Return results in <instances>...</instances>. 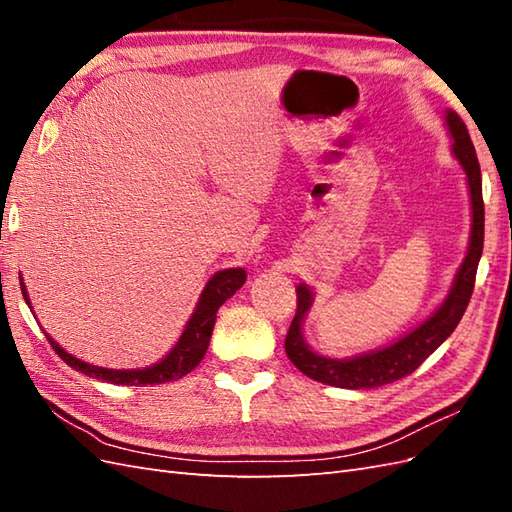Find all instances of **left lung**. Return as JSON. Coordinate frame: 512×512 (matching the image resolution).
Instances as JSON below:
<instances>
[{
    "label": "left lung",
    "instance_id": "left-lung-1",
    "mask_svg": "<svg viewBox=\"0 0 512 512\" xmlns=\"http://www.w3.org/2000/svg\"><path fill=\"white\" fill-rule=\"evenodd\" d=\"M447 125L453 136V154L464 167L466 180H469L471 191V209H473V228H471V244L466 253L464 264L455 275L453 288L449 297L444 299L442 306L424 321L420 328L402 336L394 345L385 350L369 352L363 356L347 358V361H336V358H325L314 354L301 336V323L306 312L312 306V292L308 286L297 288V312L290 323L286 334V354L299 372L306 374L319 383L332 387H347V389H372L380 385H389L394 380L409 376L411 372L424 363L438 347L449 339L451 332L458 328L462 314L469 306L477 264H480L482 248H484V200H482V171L480 162L475 156V147L471 143L469 129H466L462 118L455 112H447Z\"/></svg>",
    "mask_w": 512,
    "mask_h": 512
}]
</instances>
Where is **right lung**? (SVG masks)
<instances>
[{
  "label": "right lung",
  "mask_w": 512,
  "mask_h": 512,
  "mask_svg": "<svg viewBox=\"0 0 512 512\" xmlns=\"http://www.w3.org/2000/svg\"><path fill=\"white\" fill-rule=\"evenodd\" d=\"M244 281H246V270L242 268H228L215 273L209 284H206V288L202 290L198 308H195L193 317L189 319L187 328H184L176 347H173V350L162 358L160 363L145 369H105V367L88 365L65 350H61V347L54 343L48 334L46 336L52 345V350L59 354L61 361H65V365H70L72 369H76V372H81L85 376L99 378V380H105V383H114V385H136V387L171 383V380L187 376L191 369L200 365L206 350H209L217 308H220L228 297H233L235 292L244 286ZM21 292H24V299L28 303L24 281H21Z\"/></svg>",
  "instance_id": "right-lung-1"
}]
</instances>
